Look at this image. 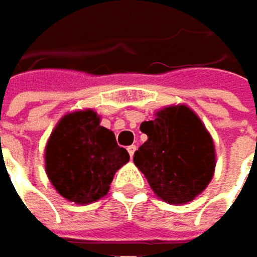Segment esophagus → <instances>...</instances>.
<instances>
[{"instance_id":"obj_1","label":"esophagus","mask_w":257,"mask_h":257,"mask_svg":"<svg viewBox=\"0 0 257 257\" xmlns=\"http://www.w3.org/2000/svg\"><path fill=\"white\" fill-rule=\"evenodd\" d=\"M135 150H137V146H134V144H132V146H129V147H128L129 156H131V158L134 156V153H135Z\"/></svg>"}]
</instances>
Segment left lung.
Listing matches in <instances>:
<instances>
[{
    "label": "left lung",
    "instance_id": "8db88e82",
    "mask_svg": "<svg viewBox=\"0 0 257 257\" xmlns=\"http://www.w3.org/2000/svg\"><path fill=\"white\" fill-rule=\"evenodd\" d=\"M140 129L149 138L134 153V162L161 199L184 204L207 187L216 167L214 144L192 110L164 108Z\"/></svg>",
    "mask_w": 257,
    "mask_h": 257
}]
</instances>
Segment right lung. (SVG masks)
<instances>
[{
    "instance_id": "1",
    "label": "right lung",
    "mask_w": 257,
    "mask_h": 257,
    "mask_svg": "<svg viewBox=\"0 0 257 257\" xmlns=\"http://www.w3.org/2000/svg\"><path fill=\"white\" fill-rule=\"evenodd\" d=\"M129 161L110 129L92 110L67 114L46 147V171L67 199L89 204L107 195L116 171Z\"/></svg>"
}]
</instances>
